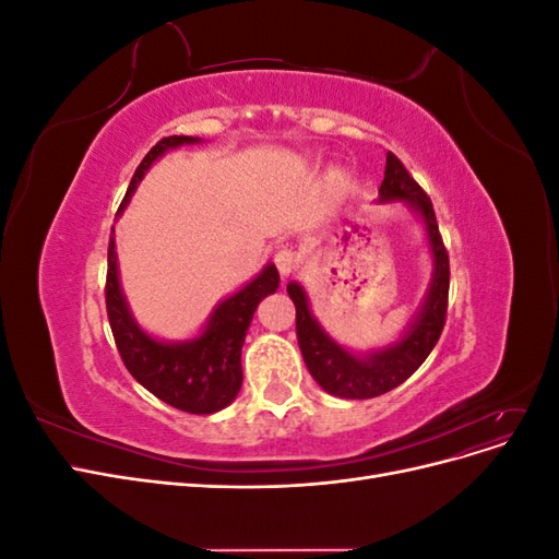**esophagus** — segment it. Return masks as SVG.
I'll return each instance as SVG.
<instances>
[{"instance_id":"esophagus-1","label":"esophagus","mask_w":559,"mask_h":559,"mask_svg":"<svg viewBox=\"0 0 559 559\" xmlns=\"http://www.w3.org/2000/svg\"><path fill=\"white\" fill-rule=\"evenodd\" d=\"M273 261H275V265H277L282 277H289V275L294 273V270H296V253H294L292 249H286V247H280V249L273 253Z\"/></svg>"}]
</instances>
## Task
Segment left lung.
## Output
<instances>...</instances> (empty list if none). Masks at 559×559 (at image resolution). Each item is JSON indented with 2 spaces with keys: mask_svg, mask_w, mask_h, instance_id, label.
<instances>
[{
  "mask_svg": "<svg viewBox=\"0 0 559 559\" xmlns=\"http://www.w3.org/2000/svg\"><path fill=\"white\" fill-rule=\"evenodd\" d=\"M403 200L425 222L427 240L433 259V275L425 302L413 319V324L401 335V341L376 349L370 354H354L337 345L321 329L310 312L306 289L298 282L286 284L296 306V335L302 359L317 384L331 396L341 399H373L392 392L394 386L408 380L436 347L445 326L448 289H450V261L448 249L438 233L436 214L429 195L405 170L403 163L389 151L384 179L380 183V202Z\"/></svg>",
  "mask_w": 559,
  "mask_h": 559,
  "instance_id": "left-lung-1",
  "label": "left lung"
}]
</instances>
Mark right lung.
<instances>
[{
  "instance_id": "obj_1",
  "label": "right lung",
  "mask_w": 559,
  "mask_h": 559,
  "mask_svg": "<svg viewBox=\"0 0 559 559\" xmlns=\"http://www.w3.org/2000/svg\"><path fill=\"white\" fill-rule=\"evenodd\" d=\"M198 138L189 134H173L163 138L154 148L148 151L126 191V198L116 214H121L130 202L138 183L144 179L146 170L170 148L183 144H198ZM107 314L118 354L130 370V376L138 380L151 394L158 396L173 408L193 415H210L226 408L238 396L242 386V345L251 317L257 312L259 302L277 292L280 273L273 263H267L261 275L245 284L238 294L228 296L218 302L210 314L205 329L193 341L183 343H165L151 337L138 326V321L130 314L126 296L118 282V261H116V242L114 228L107 251Z\"/></svg>"
}]
</instances>
